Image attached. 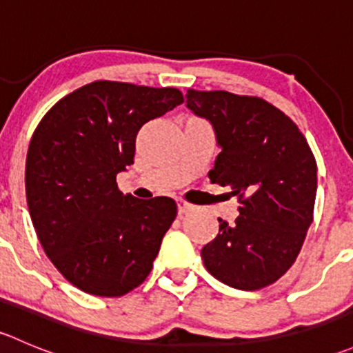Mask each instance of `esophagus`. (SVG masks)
Masks as SVG:
<instances>
[{
	"mask_svg": "<svg viewBox=\"0 0 353 353\" xmlns=\"http://www.w3.org/2000/svg\"><path fill=\"white\" fill-rule=\"evenodd\" d=\"M193 208H194V206L191 205V203H188L186 199H183V198L177 199V212H179V215H184V213L191 212Z\"/></svg>",
	"mask_w": 353,
	"mask_h": 353,
	"instance_id": "1",
	"label": "esophagus"
}]
</instances>
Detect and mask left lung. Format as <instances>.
I'll use <instances>...</instances> for the list:
<instances>
[{
	"label": "left lung",
	"instance_id": "obj_1",
	"mask_svg": "<svg viewBox=\"0 0 353 353\" xmlns=\"http://www.w3.org/2000/svg\"><path fill=\"white\" fill-rule=\"evenodd\" d=\"M188 109L212 123L222 148L210 181L230 188L239 216L219 219L201 249L206 270L225 285L258 290L294 265L312 223L318 167L297 124L259 97L190 88Z\"/></svg>",
	"mask_w": 353,
	"mask_h": 353
}]
</instances>
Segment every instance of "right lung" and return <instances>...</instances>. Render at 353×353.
I'll return each instance as SVG.
<instances>
[{"instance_id": "1", "label": "right lung", "mask_w": 353, "mask_h": 353, "mask_svg": "<svg viewBox=\"0 0 353 353\" xmlns=\"http://www.w3.org/2000/svg\"><path fill=\"white\" fill-rule=\"evenodd\" d=\"M183 102L177 88L92 81L35 128L25 165L28 212L48 258L80 290L121 297L150 273L177 205L123 194L116 176L133 163L140 128Z\"/></svg>"}]
</instances>
